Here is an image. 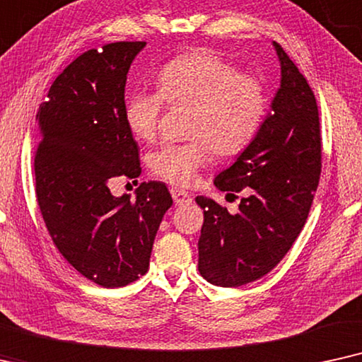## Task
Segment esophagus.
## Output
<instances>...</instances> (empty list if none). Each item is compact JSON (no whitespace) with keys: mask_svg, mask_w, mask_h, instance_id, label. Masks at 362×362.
<instances>
[{"mask_svg":"<svg viewBox=\"0 0 362 362\" xmlns=\"http://www.w3.org/2000/svg\"><path fill=\"white\" fill-rule=\"evenodd\" d=\"M172 197H173V202H175L177 205H189L192 202V195L180 189H172Z\"/></svg>","mask_w":362,"mask_h":362,"instance_id":"1","label":"esophagus"}]
</instances>
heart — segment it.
Here are the masks:
<instances>
[{
    "label": "heart",
    "mask_w": 362,
    "mask_h": 362,
    "mask_svg": "<svg viewBox=\"0 0 362 362\" xmlns=\"http://www.w3.org/2000/svg\"><path fill=\"white\" fill-rule=\"evenodd\" d=\"M158 93L139 89L127 95L124 117L137 141L157 136L163 104L190 107L187 142H165L148 156V167L173 185L187 187L210 157L243 152L258 136L268 109L267 90L257 77L214 52L178 56L158 71Z\"/></svg>",
    "instance_id": "obj_1"
}]
</instances>
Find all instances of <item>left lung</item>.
Here are the masks:
<instances>
[{
  "instance_id": "obj_1",
  "label": "left lung",
  "mask_w": 362,
  "mask_h": 362,
  "mask_svg": "<svg viewBox=\"0 0 362 362\" xmlns=\"http://www.w3.org/2000/svg\"><path fill=\"white\" fill-rule=\"evenodd\" d=\"M281 83L255 141L214 184L237 194V214L206 197L199 240V272L216 286L235 288L272 272L295 243L310 214L321 173L320 114L315 94L290 56L273 41Z\"/></svg>"
}]
</instances>
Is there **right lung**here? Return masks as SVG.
Segmentation results:
<instances>
[{"label":"right lung","instance_id":"right-lung-1","mask_svg":"<svg viewBox=\"0 0 362 362\" xmlns=\"http://www.w3.org/2000/svg\"><path fill=\"white\" fill-rule=\"evenodd\" d=\"M144 41L89 49L52 83L36 120V197L59 253L95 285L119 288L147 273L152 245L172 197L144 182L114 197L115 177L141 175L139 147L124 117V93Z\"/></svg>","mask_w":362,"mask_h":362}]
</instances>
